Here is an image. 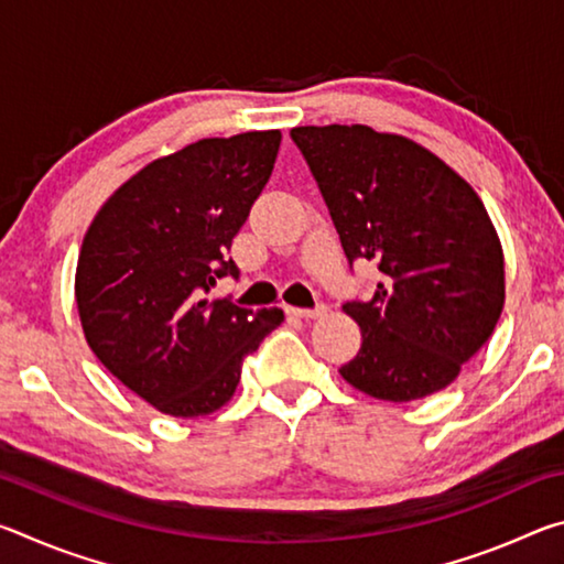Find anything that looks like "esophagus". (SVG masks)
Wrapping results in <instances>:
<instances>
[{
  "instance_id": "obj_1",
  "label": "esophagus",
  "mask_w": 564,
  "mask_h": 564,
  "mask_svg": "<svg viewBox=\"0 0 564 564\" xmlns=\"http://www.w3.org/2000/svg\"><path fill=\"white\" fill-rule=\"evenodd\" d=\"M291 316L295 318H303V321H313V318H321L323 313H326V305L318 303L316 308H289Z\"/></svg>"
}]
</instances>
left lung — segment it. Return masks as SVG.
<instances>
[{"mask_svg": "<svg viewBox=\"0 0 564 564\" xmlns=\"http://www.w3.org/2000/svg\"><path fill=\"white\" fill-rule=\"evenodd\" d=\"M348 265L383 273L373 299L346 301L358 356L340 376L408 403L451 386L492 336L505 303L502 246L473 186L431 151L370 127H295Z\"/></svg>", "mask_w": 564, "mask_h": 564, "instance_id": "1", "label": "left lung"}]
</instances>
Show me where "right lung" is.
<instances>
[{"label":"right lung","instance_id":"add662e5","mask_svg":"<svg viewBox=\"0 0 564 564\" xmlns=\"http://www.w3.org/2000/svg\"><path fill=\"white\" fill-rule=\"evenodd\" d=\"M279 147L281 131H246L151 161L84 236L74 285L84 336L161 413L198 417L228 403L246 356L283 323L281 308L206 301L218 279H238L228 251Z\"/></svg>","mask_w":564,"mask_h":564}]
</instances>
